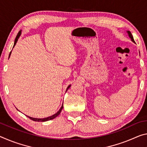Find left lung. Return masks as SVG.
<instances>
[{"label": "left lung", "mask_w": 147, "mask_h": 147, "mask_svg": "<svg viewBox=\"0 0 147 147\" xmlns=\"http://www.w3.org/2000/svg\"><path fill=\"white\" fill-rule=\"evenodd\" d=\"M127 33H128V35H129V36L130 37V38L131 39V40H132L133 42H135L134 39V37H133L132 34H131V32H130V31H127Z\"/></svg>", "instance_id": "left-lung-1"}]
</instances>
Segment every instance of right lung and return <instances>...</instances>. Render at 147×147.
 <instances>
[{
  "label": "right lung",
  "mask_w": 147,
  "mask_h": 147,
  "mask_svg": "<svg viewBox=\"0 0 147 147\" xmlns=\"http://www.w3.org/2000/svg\"><path fill=\"white\" fill-rule=\"evenodd\" d=\"M20 34H21V31H19V32H18V34H17V36H16V39H15L14 44H13V48L14 47V46L16 45V42H17V41H18V38H19V37H20ZM10 54H11V52H10ZM10 55H9V57H10ZM70 86H71V85L69 86L68 87H67V90H68L69 88H70ZM63 107V105H62V106H61V109H59V111H58L57 113H55V115H53L51 116H49V117L45 118H32V117H30V116H27L28 118H29L30 119H31V120H33V121H36V122H46V121H48V120H52V119H53V118H55V117H57V116L58 115H59V114H60V113H61V112Z\"/></svg>",
  "instance_id": "obj_1"
}]
</instances>
